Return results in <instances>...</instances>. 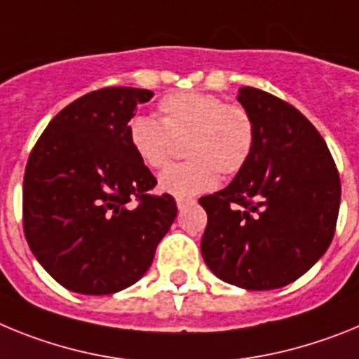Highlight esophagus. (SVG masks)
<instances>
[{
  "label": "esophagus",
  "instance_id": "1",
  "mask_svg": "<svg viewBox=\"0 0 359 359\" xmlns=\"http://www.w3.org/2000/svg\"><path fill=\"white\" fill-rule=\"evenodd\" d=\"M195 202H197L195 198H177V208H179V210H184V208L193 205Z\"/></svg>",
  "mask_w": 359,
  "mask_h": 359
}]
</instances>
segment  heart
I'll return each mask as SVG.
<instances>
[{"label": "heart", "mask_w": 359, "mask_h": 359, "mask_svg": "<svg viewBox=\"0 0 359 359\" xmlns=\"http://www.w3.org/2000/svg\"><path fill=\"white\" fill-rule=\"evenodd\" d=\"M161 121L135 115L128 124L133 151L149 170L170 164L175 142L184 144L189 161L158 177V189L189 198L211 191L218 177L235 175L248 164L257 141L253 115L242 104L226 102L208 92H173L158 102Z\"/></svg>", "instance_id": "obj_1"}]
</instances>
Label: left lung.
<instances>
[{"label": "left lung", "instance_id": "8db88e82", "mask_svg": "<svg viewBox=\"0 0 359 359\" xmlns=\"http://www.w3.org/2000/svg\"><path fill=\"white\" fill-rule=\"evenodd\" d=\"M238 101L253 115L257 141L233 182L198 201L208 213L201 249L220 280L269 291L325 253L341 184L323 137L294 106L251 86L240 88Z\"/></svg>", "mask_w": 359, "mask_h": 359}]
</instances>
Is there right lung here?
<instances>
[{
    "mask_svg": "<svg viewBox=\"0 0 359 359\" xmlns=\"http://www.w3.org/2000/svg\"><path fill=\"white\" fill-rule=\"evenodd\" d=\"M151 97L128 86L93 90L59 111L30 151L25 238L68 291L99 296L130 287L175 220V198L148 193L157 179L128 139L135 106Z\"/></svg>",
    "mask_w": 359,
    "mask_h": 359,
    "instance_id": "obj_1",
    "label": "right lung"
}]
</instances>
